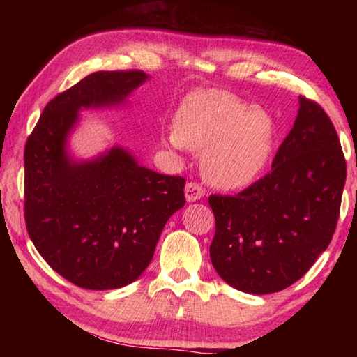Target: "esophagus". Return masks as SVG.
<instances>
[{
	"label": "esophagus",
	"mask_w": 357,
	"mask_h": 357,
	"mask_svg": "<svg viewBox=\"0 0 357 357\" xmlns=\"http://www.w3.org/2000/svg\"><path fill=\"white\" fill-rule=\"evenodd\" d=\"M184 193H185V200L190 203V202L200 200V198L204 195V190L202 189L200 184L187 183L185 184V189H184Z\"/></svg>",
	"instance_id": "34e87169"
}]
</instances>
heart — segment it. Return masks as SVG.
Segmentation results:
<instances>
[{
  "mask_svg": "<svg viewBox=\"0 0 357 357\" xmlns=\"http://www.w3.org/2000/svg\"><path fill=\"white\" fill-rule=\"evenodd\" d=\"M275 121L263 107H249L231 94L202 91L181 104L165 143L203 153L202 170L220 189L252 184L268 165Z\"/></svg>",
  "mask_w": 357,
  "mask_h": 357,
  "instance_id": "b5f03b06",
  "label": "heart"
}]
</instances>
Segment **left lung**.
<instances>
[{
	"instance_id": "8db88e82",
	"label": "left lung",
	"mask_w": 357,
	"mask_h": 357,
	"mask_svg": "<svg viewBox=\"0 0 357 357\" xmlns=\"http://www.w3.org/2000/svg\"><path fill=\"white\" fill-rule=\"evenodd\" d=\"M345 179L334 124L317 102L301 96L271 172L238 195L209 197L215 217L209 255L217 274L250 294L293 285L328 249Z\"/></svg>"
}]
</instances>
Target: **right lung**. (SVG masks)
<instances>
[{
	"mask_svg": "<svg viewBox=\"0 0 357 357\" xmlns=\"http://www.w3.org/2000/svg\"><path fill=\"white\" fill-rule=\"evenodd\" d=\"M148 80L142 70H100L48 102L25 146V222L53 271L86 289L135 282L167 220L184 206L181 176L138 165L113 146L77 162L68 138L84 108L121 105Z\"/></svg>",
	"mask_w": 357,
	"mask_h": 357,
	"instance_id": "obj_1",
	"label": "right lung"
}]
</instances>
